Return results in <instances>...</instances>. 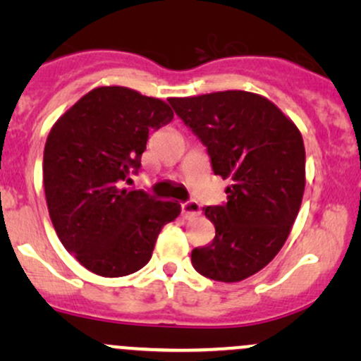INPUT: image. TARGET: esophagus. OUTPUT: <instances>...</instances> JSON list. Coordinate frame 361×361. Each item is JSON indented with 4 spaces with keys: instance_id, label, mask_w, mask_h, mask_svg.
Listing matches in <instances>:
<instances>
[{
    "instance_id": "esophagus-1",
    "label": "esophagus",
    "mask_w": 361,
    "mask_h": 361,
    "mask_svg": "<svg viewBox=\"0 0 361 361\" xmlns=\"http://www.w3.org/2000/svg\"><path fill=\"white\" fill-rule=\"evenodd\" d=\"M202 209H200V204L195 200H188V202H183L181 204V214H183L185 219H192V217H197V215H200Z\"/></svg>"
}]
</instances>
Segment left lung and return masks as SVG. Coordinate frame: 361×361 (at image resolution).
Segmentation results:
<instances>
[{"mask_svg": "<svg viewBox=\"0 0 361 361\" xmlns=\"http://www.w3.org/2000/svg\"><path fill=\"white\" fill-rule=\"evenodd\" d=\"M168 102L207 147L214 175L233 181L227 202L204 207L215 238L192 251L193 268L210 280L241 281L287 241L305 188L304 140L279 106L247 91Z\"/></svg>", "mask_w": 361, "mask_h": 361, "instance_id": "left-lung-1", "label": "left lung"}]
</instances>
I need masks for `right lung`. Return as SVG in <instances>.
<instances>
[{
	"instance_id": "add662e5",
	"label": "right lung",
	"mask_w": 361,
	"mask_h": 361,
	"mask_svg": "<svg viewBox=\"0 0 361 361\" xmlns=\"http://www.w3.org/2000/svg\"><path fill=\"white\" fill-rule=\"evenodd\" d=\"M173 120L168 103L123 86L90 91L49 132L44 190L61 243L85 268L117 279L146 267L173 200L126 188L137 175L149 132Z\"/></svg>"
}]
</instances>
